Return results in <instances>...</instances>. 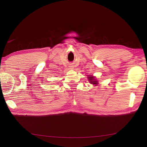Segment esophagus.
Returning <instances> with one entry per match:
<instances>
[{"label": "esophagus", "instance_id": "obj_1", "mask_svg": "<svg viewBox=\"0 0 147 147\" xmlns=\"http://www.w3.org/2000/svg\"><path fill=\"white\" fill-rule=\"evenodd\" d=\"M70 67L71 69H73V67H71H71Z\"/></svg>", "mask_w": 147, "mask_h": 147}]
</instances>
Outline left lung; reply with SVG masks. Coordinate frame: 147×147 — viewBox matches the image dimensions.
Listing matches in <instances>:
<instances>
[{
  "instance_id": "obj_1",
  "label": "left lung",
  "mask_w": 147,
  "mask_h": 147,
  "mask_svg": "<svg viewBox=\"0 0 147 147\" xmlns=\"http://www.w3.org/2000/svg\"><path fill=\"white\" fill-rule=\"evenodd\" d=\"M88 80H89V82H90V84H93L94 86H97V85H98L99 82L96 79V77L93 76L92 75H91V76H89L87 77Z\"/></svg>"
}]
</instances>
